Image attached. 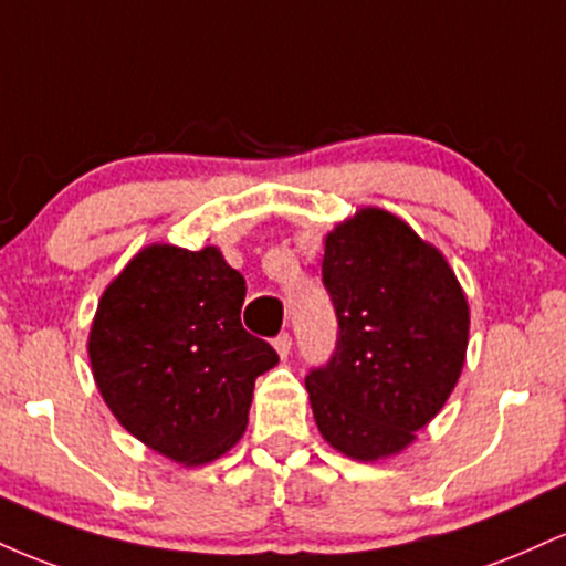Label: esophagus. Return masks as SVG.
I'll use <instances>...</instances> for the list:
<instances>
[{
  "label": "esophagus",
  "instance_id": "34e87169",
  "mask_svg": "<svg viewBox=\"0 0 566 566\" xmlns=\"http://www.w3.org/2000/svg\"><path fill=\"white\" fill-rule=\"evenodd\" d=\"M274 348H276V354L284 359V356H287L290 348H292V335L290 333H279L274 337Z\"/></svg>",
  "mask_w": 566,
  "mask_h": 566
}]
</instances>
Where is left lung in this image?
Instances as JSON below:
<instances>
[{"mask_svg":"<svg viewBox=\"0 0 566 566\" xmlns=\"http://www.w3.org/2000/svg\"><path fill=\"white\" fill-rule=\"evenodd\" d=\"M337 340L305 388L322 437L356 460L405 450L444 407L465 361L469 303L437 247L367 207L324 242Z\"/></svg>","mask_w":566,"mask_h":566,"instance_id":"left-lung-1","label":"left lung"}]
</instances>
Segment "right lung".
Wrapping results in <instances>:
<instances>
[{"mask_svg":"<svg viewBox=\"0 0 566 566\" xmlns=\"http://www.w3.org/2000/svg\"><path fill=\"white\" fill-rule=\"evenodd\" d=\"M244 292L218 247L151 244L97 303L90 361L103 399L133 437L178 463L237 444L255 378L279 361L242 327Z\"/></svg>","mask_w":566,"mask_h":566,"instance_id":"1","label":"right lung"}]
</instances>
